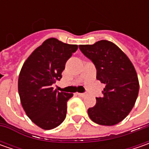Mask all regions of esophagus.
I'll list each match as a JSON object with an SVG mask.
<instances>
[{
  "mask_svg": "<svg viewBox=\"0 0 149 149\" xmlns=\"http://www.w3.org/2000/svg\"><path fill=\"white\" fill-rule=\"evenodd\" d=\"M78 95L80 96V97H85V96L87 95V94H86V93H79Z\"/></svg>",
  "mask_w": 149,
  "mask_h": 149,
  "instance_id": "34e87169",
  "label": "esophagus"
}]
</instances>
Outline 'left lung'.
I'll use <instances>...</instances> for the list:
<instances>
[{"instance_id": "left-lung-1", "label": "left lung", "mask_w": 149, "mask_h": 149, "mask_svg": "<svg viewBox=\"0 0 149 149\" xmlns=\"http://www.w3.org/2000/svg\"><path fill=\"white\" fill-rule=\"evenodd\" d=\"M79 48L95 65L96 79L105 84L102 97L96 98V104L88 109L89 118L101 125L117 124L128 116L138 98L139 84L134 67L110 41L103 40Z\"/></svg>"}]
</instances>
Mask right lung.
<instances>
[{
    "mask_svg": "<svg viewBox=\"0 0 149 149\" xmlns=\"http://www.w3.org/2000/svg\"><path fill=\"white\" fill-rule=\"evenodd\" d=\"M77 45L49 38L36 49L21 68L18 79L20 102L27 116L41 129L56 128L66 117L67 101L73 94L52 87L60 80L65 63Z\"/></svg>",
    "mask_w": 149,
    "mask_h": 149,
    "instance_id": "add662e5",
    "label": "right lung"
}]
</instances>
